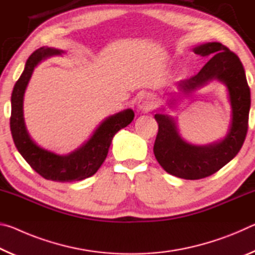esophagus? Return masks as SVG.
<instances>
[{
	"mask_svg": "<svg viewBox=\"0 0 255 255\" xmlns=\"http://www.w3.org/2000/svg\"><path fill=\"white\" fill-rule=\"evenodd\" d=\"M154 106V98L148 93H144L138 98L137 101V108L139 110L148 111L153 108Z\"/></svg>",
	"mask_w": 255,
	"mask_h": 255,
	"instance_id": "obj_1",
	"label": "esophagus"
}]
</instances>
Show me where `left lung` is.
I'll use <instances>...</instances> for the list:
<instances>
[{"mask_svg":"<svg viewBox=\"0 0 255 255\" xmlns=\"http://www.w3.org/2000/svg\"><path fill=\"white\" fill-rule=\"evenodd\" d=\"M193 51L210 60L198 74L178 82V89L188 94L213 79L224 82L230 92L233 118L225 139L208 146H192L179 136L173 119L155 115L158 124L153 149L155 157L167 173L187 180L207 178L236 156L247 137L251 107V92L239 56L221 42L200 45Z\"/></svg>","mask_w":255,"mask_h":255,"instance_id":"obj_1","label":"left lung"}]
</instances>
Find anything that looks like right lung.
I'll return each mask as SVG.
<instances>
[{
  "instance_id": "1",
  "label": "right lung",
  "mask_w": 255,
  "mask_h": 255,
  "mask_svg": "<svg viewBox=\"0 0 255 255\" xmlns=\"http://www.w3.org/2000/svg\"><path fill=\"white\" fill-rule=\"evenodd\" d=\"M62 53V50L41 47L30 55L24 71L16 81L12 92L10 128L15 147L38 174L46 180L72 182L90 178L96 173L105 162L116 132L128 126L135 114L132 110L127 109L111 116L99 126L93 136L82 147L66 156H59L38 147L30 138L24 125L23 94L34 67L48 56Z\"/></svg>"
}]
</instances>
